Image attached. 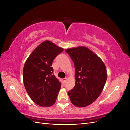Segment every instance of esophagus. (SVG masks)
<instances>
[{"instance_id":"obj_1","label":"esophagus","mask_w":130,"mask_h":130,"mask_svg":"<svg viewBox=\"0 0 130 130\" xmlns=\"http://www.w3.org/2000/svg\"><path fill=\"white\" fill-rule=\"evenodd\" d=\"M67 80V78L66 77V78H63V79H62V80H63V83L64 84L65 82H66Z\"/></svg>"}]
</instances>
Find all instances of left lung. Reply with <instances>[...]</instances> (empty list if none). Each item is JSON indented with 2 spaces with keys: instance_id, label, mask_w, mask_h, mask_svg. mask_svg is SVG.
I'll return each instance as SVG.
<instances>
[{
  "instance_id": "obj_1",
  "label": "left lung",
  "mask_w": 130,
  "mask_h": 130,
  "mask_svg": "<svg viewBox=\"0 0 130 130\" xmlns=\"http://www.w3.org/2000/svg\"><path fill=\"white\" fill-rule=\"evenodd\" d=\"M65 51L75 69V85L68 93L70 101L76 107H86L95 101L103 91L107 77L106 66L99 57L86 46Z\"/></svg>"
}]
</instances>
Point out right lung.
<instances>
[{"instance_id":"1","label":"right lung","mask_w":130,"mask_h":130,"mask_svg":"<svg viewBox=\"0 0 130 130\" xmlns=\"http://www.w3.org/2000/svg\"><path fill=\"white\" fill-rule=\"evenodd\" d=\"M63 49L49 41L39 45L30 55L23 68V82L34 103L42 107L55 103L61 82L53 75L52 63Z\"/></svg>"}]
</instances>
